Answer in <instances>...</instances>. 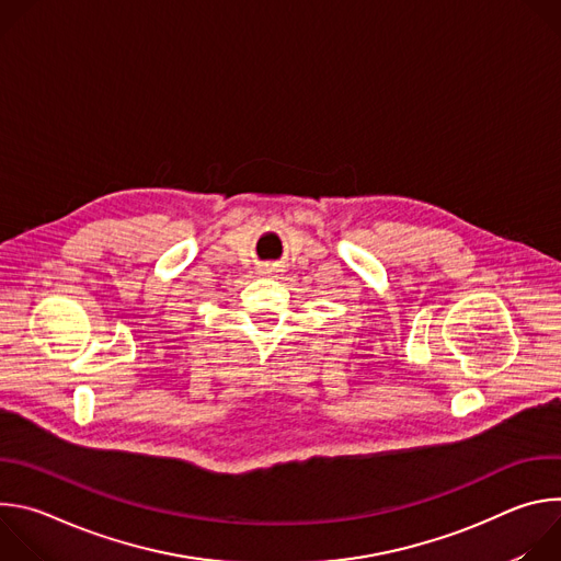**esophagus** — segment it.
Masks as SVG:
<instances>
[{
  "instance_id": "34e87169",
  "label": "esophagus",
  "mask_w": 561,
  "mask_h": 561,
  "mask_svg": "<svg viewBox=\"0 0 561 561\" xmlns=\"http://www.w3.org/2000/svg\"><path fill=\"white\" fill-rule=\"evenodd\" d=\"M260 273H262V275H268V277H271V275H275V273H277V268H275V266H264V268H262Z\"/></svg>"
}]
</instances>
